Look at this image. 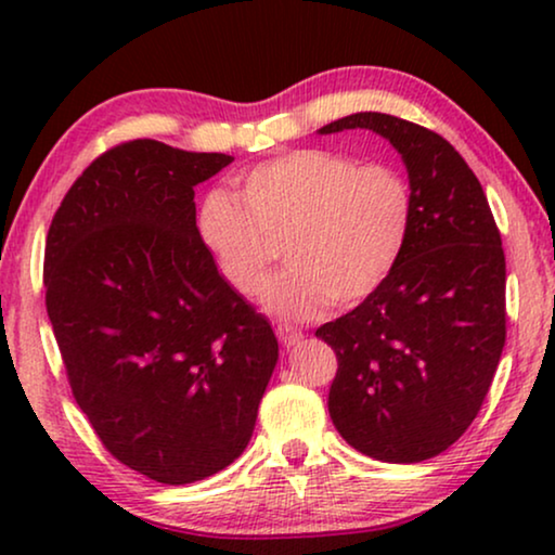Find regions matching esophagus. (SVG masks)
I'll return each mask as SVG.
<instances>
[{
    "label": "esophagus",
    "mask_w": 555,
    "mask_h": 555,
    "mask_svg": "<svg viewBox=\"0 0 555 555\" xmlns=\"http://www.w3.org/2000/svg\"><path fill=\"white\" fill-rule=\"evenodd\" d=\"M275 333H278V338H280V344L283 346H295V344H300L302 340V331L300 328H293V325H287V323H280L278 328H275Z\"/></svg>",
    "instance_id": "esophagus-1"
}]
</instances>
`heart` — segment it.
Returning <instances> with one entry per match:
<instances>
[{
  "label": "heart",
  "instance_id": "1",
  "mask_svg": "<svg viewBox=\"0 0 555 555\" xmlns=\"http://www.w3.org/2000/svg\"><path fill=\"white\" fill-rule=\"evenodd\" d=\"M240 202L209 192L196 234L219 275L257 298L285 240V260L264 306L285 321L321 315L331 300L356 306L382 287L412 232L406 179L386 164H359L323 149L287 151L234 179Z\"/></svg>",
  "mask_w": 555,
  "mask_h": 555
}]
</instances>
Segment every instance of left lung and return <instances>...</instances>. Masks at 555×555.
<instances>
[{"mask_svg": "<svg viewBox=\"0 0 555 555\" xmlns=\"http://www.w3.org/2000/svg\"><path fill=\"white\" fill-rule=\"evenodd\" d=\"M366 128L401 154L414 217L389 280L315 331L338 359L328 412L353 450L422 462L480 412L505 346V255L488 196L450 141L386 113H353L323 135Z\"/></svg>", "mask_w": 555, "mask_h": 555, "instance_id": "1", "label": "left lung"}]
</instances>
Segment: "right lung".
<instances>
[{"label": "right lung", "instance_id": "1", "mask_svg": "<svg viewBox=\"0 0 555 555\" xmlns=\"http://www.w3.org/2000/svg\"><path fill=\"white\" fill-rule=\"evenodd\" d=\"M232 162L120 143L70 186L44 245V306L73 397L113 457L164 485L245 452L278 363L268 318L196 234L194 186Z\"/></svg>", "mask_w": 555, "mask_h": 555}]
</instances>
